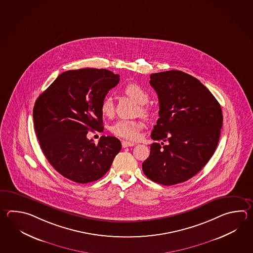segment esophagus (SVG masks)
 Listing matches in <instances>:
<instances>
[{"mask_svg":"<svg viewBox=\"0 0 253 253\" xmlns=\"http://www.w3.org/2000/svg\"><path fill=\"white\" fill-rule=\"evenodd\" d=\"M122 145H123L124 148H127V147H132V146H134L135 143H133V142H129V141H126V140H123Z\"/></svg>","mask_w":253,"mask_h":253,"instance_id":"34e87169","label":"esophagus"}]
</instances>
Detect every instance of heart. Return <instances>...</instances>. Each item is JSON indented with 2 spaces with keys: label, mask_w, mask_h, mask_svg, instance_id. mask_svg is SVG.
I'll list each match as a JSON object with an SVG mask.
<instances>
[{
  "label": "heart",
  "mask_w": 253,
  "mask_h": 253,
  "mask_svg": "<svg viewBox=\"0 0 253 253\" xmlns=\"http://www.w3.org/2000/svg\"><path fill=\"white\" fill-rule=\"evenodd\" d=\"M124 93L134 99L140 104V113L144 116L150 115V110L145 105L149 101V93L143 88L136 84H129L124 88ZM101 112L104 116H112L114 114V106L113 98L106 95L101 102ZM143 128V123L139 120H119L111 127V131L114 135L128 140H137L140 135V130Z\"/></svg>",
  "instance_id": "b5f03b06"
}]
</instances>
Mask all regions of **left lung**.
Returning <instances> with one entry per match:
<instances>
[{
    "label": "left lung",
    "instance_id": "obj_1",
    "mask_svg": "<svg viewBox=\"0 0 253 253\" xmlns=\"http://www.w3.org/2000/svg\"><path fill=\"white\" fill-rule=\"evenodd\" d=\"M150 84L160 102L151 139L161 143L150 145L142 170L150 180L172 186L193 177L211 159L222 129V109L211 92L186 73L151 74Z\"/></svg>",
    "mask_w": 253,
    "mask_h": 253
}]
</instances>
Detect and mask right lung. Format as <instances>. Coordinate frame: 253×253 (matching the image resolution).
I'll use <instances>...</instances> for the list:
<instances>
[{"instance_id":"add662e5","label":"right lung","mask_w":253,"mask_h":253,"mask_svg":"<svg viewBox=\"0 0 253 253\" xmlns=\"http://www.w3.org/2000/svg\"><path fill=\"white\" fill-rule=\"evenodd\" d=\"M119 81V75L106 69L69 70L37 99L33 120L40 146L67 179L80 184L98 180L122 149L114 136H102L97 144L86 137L89 130L103 131L101 102Z\"/></svg>"}]
</instances>
